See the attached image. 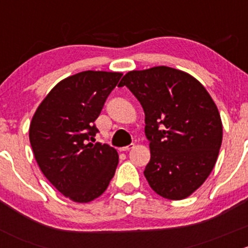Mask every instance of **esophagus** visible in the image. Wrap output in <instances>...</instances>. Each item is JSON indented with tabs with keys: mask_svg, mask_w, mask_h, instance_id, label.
<instances>
[{
	"mask_svg": "<svg viewBox=\"0 0 248 248\" xmlns=\"http://www.w3.org/2000/svg\"><path fill=\"white\" fill-rule=\"evenodd\" d=\"M133 147H134V144H129V145H127V146L120 147V151H129V150L133 149Z\"/></svg>",
	"mask_w": 248,
	"mask_h": 248,
	"instance_id": "obj_1",
	"label": "esophagus"
}]
</instances>
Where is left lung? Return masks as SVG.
I'll use <instances>...</instances> for the list:
<instances>
[{"label":"left lung","instance_id":"1","mask_svg":"<svg viewBox=\"0 0 248 248\" xmlns=\"http://www.w3.org/2000/svg\"><path fill=\"white\" fill-rule=\"evenodd\" d=\"M119 85L144 109L150 187L170 201L191 196L214 169L222 144L221 116L209 92L196 78L166 66L128 72Z\"/></svg>","mask_w":248,"mask_h":248}]
</instances>
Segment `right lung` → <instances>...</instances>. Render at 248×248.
<instances>
[{
  "label": "right lung",
  "instance_id": "obj_1",
  "mask_svg": "<svg viewBox=\"0 0 248 248\" xmlns=\"http://www.w3.org/2000/svg\"><path fill=\"white\" fill-rule=\"evenodd\" d=\"M122 73L85 71L61 80L30 124V142L44 176L77 202L98 198L114 176L119 155L94 141V121Z\"/></svg>",
  "mask_w": 248,
  "mask_h": 248
}]
</instances>
